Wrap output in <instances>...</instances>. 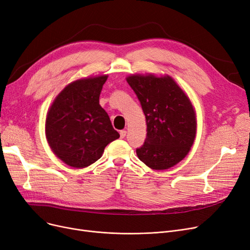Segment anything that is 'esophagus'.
<instances>
[{
	"instance_id": "esophagus-1",
	"label": "esophagus",
	"mask_w": 250,
	"mask_h": 250,
	"mask_svg": "<svg viewBox=\"0 0 250 250\" xmlns=\"http://www.w3.org/2000/svg\"><path fill=\"white\" fill-rule=\"evenodd\" d=\"M119 135H120V138H122V139H123V138H125L126 136V131L122 130V131L119 132Z\"/></svg>"
}]
</instances>
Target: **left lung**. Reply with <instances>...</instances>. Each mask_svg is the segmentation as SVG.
<instances>
[{
  "instance_id": "obj_1",
  "label": "left lung",
  "mask_w": 250,
  "mask_h": 250,
  "mask_svg": "<svg viewBox=\"0 0 250 250\" xmlns=\"http://www.w3.org/2000/svg\"><path fill=\"white\" fill-rule=\"evenodd\" d=\"M126 81L146 118L144 144L136 149L153 170L173 167L186 156L196 137V115L189 99L170 76L133 75Z\"/></svg>"
}]
</instances>
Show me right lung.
I'll list each match as a JSON object with an SVG mask.
<instances>
[{
  "label": "right lung",
  "instance_id": "add662e5",
  "mask_svg": "<svg viewBox=\"0 0 250 250\" xmlns=\"http://www.w3.org/2000/svg\"><path fill=\"white\" fill-rule=\"evenodd\" d=\"M108 76L76 80L64 87L46 118V138L52 151L73 168L97 162L105 147L119 138L99 99Z\"/></svg>",
  "mask_w": 250,
  "mask_h": 250
}]
</instances>
